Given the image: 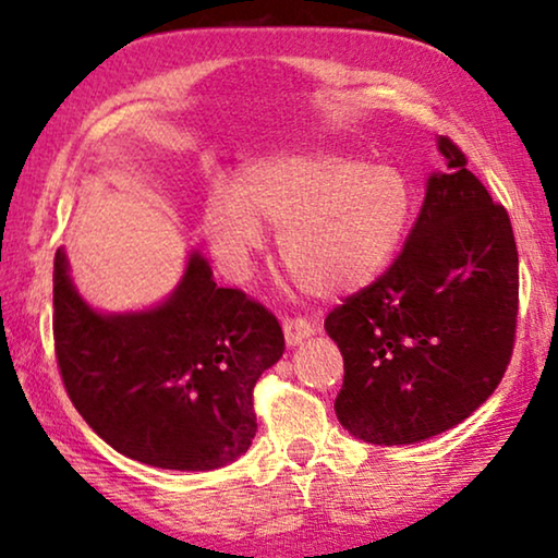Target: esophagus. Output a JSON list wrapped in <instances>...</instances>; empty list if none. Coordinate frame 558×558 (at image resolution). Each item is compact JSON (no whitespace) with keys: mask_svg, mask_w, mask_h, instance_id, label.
I'll use <instances>...</instances> for the list:
<instances>
[{"mask_svg":"<svg viewBox=\"0 0 558 558\" xmlns=\"http://www.w3.org/2000/svg\"><path fill=\"white\" fill-rule=\"evenodd\" d=\"M281 325H284V340L289 348L300 345V342L315 335V325H312L307 317H287Z\"/></svg>","mask_w":558,"mask_h":558,"instance_id":"esophagus-1","label":"esophagus"}]
</instances>
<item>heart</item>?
I'll return each mask as SVG.
<instances>
[{"mask_svg":"<svg viewBox=\"0 0 558 558\" xmlns=\"http://www.w3.org/2000/svg\"><path fill=\"white\" fill-rule=\"evenodd\" d=\"M411 218L409 180L388 165L310 151L256 159L233 180V195L203 205V235L233 279L264 248V226L279 228V258L312 294L335 296L371 284L391 264Z\"/></svg>","mask_w":558,"mask_h":558,"instance_id":"b5f03b06","label":"heart"}]
</instances>
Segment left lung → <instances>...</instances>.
<instances>
[{"instance_id":"left-lung-1","label":"left lung","mask_w":558,"mask_h":558,"mask_svg":"<svg viewBox=\"0 0 558 558\" xmlns=\"http://www.w3.org/2000/svg\"><path fill=\"white\" fill-rule=\"evenodd\" d=\"M434 172L401 254L325 319L345 378L335 414L368 445H414L464 422L513 355L518 251L506 208L439 136Z\"/></svg>"}]
</instances>
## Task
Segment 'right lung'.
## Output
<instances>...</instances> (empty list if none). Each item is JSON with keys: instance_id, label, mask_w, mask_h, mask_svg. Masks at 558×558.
<instances>
[{"instance_id": "add662e5", "label": "right lung", "mask_w": 558, "mask_h": 558, "mask_svg": "<svg viewBox=\"0 0 558 558\" xmlns=\"http://www.w3.org/2000/svg\"><path fill=\"white\" fill-rule=\"evenodd\" d=\"M52 338L73 407L117 452L162 470H218L251 447L254 386L284 353L264 304L213 281L193 251L157 307L104 315L88 307L58 248Z\"/></svg>"}]
</instances>
